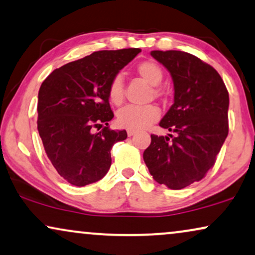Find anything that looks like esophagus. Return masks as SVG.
<instances>
[{"label":"esophagus","instance_id":"esophagus-1","mask_svg":"<svg viewBox=\"0 0 255 255\" xmlns=\"http://www.w3.org/2000/svg\"><path fill=\"white\" fill-rule=\"evenodd\" d=\"M135 133H136V131H135V130H129V129L127 130L128 136H133V135H135Z\"/></svg>","mask_w":255,"mask_h":255}]
</instances>
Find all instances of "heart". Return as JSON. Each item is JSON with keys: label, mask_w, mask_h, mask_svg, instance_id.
Listing matches in <instances>:
<instances>
[{"label": "heart", "mask_w": 255, "mask_h": 255, "mask_svg": "<svg viewBox=\"0 0 255 255\" xmlns=\"http://www.w3.org/2000/svg\"><path fill=\"white\" fill-rule=\"evenodd\" d=\"M135 71L142 79H144L151 86H157L163 79V71L161 66L151 60H144L138 63ZM152 92L156 97L162 94L161 90L154 88ZM108 98L111 103L117 105L122 104L125 99L124 92V80L121 76H115L112 79L110 86H108ZM159 110L154 105H147V106H126L118 112L117 121L120 127L127 128L129 130H140L144 129L158 120Z\"/></svg>", "instance_id": "b5f03b06"}]
</instances>
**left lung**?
I'll use <instances>...</instances> for the list:
<instances>
[{"label": "left lung", "instance_id": "1", "mask_svg": "<svg viewBox=\"0 0 255 255\" xmlns=\"http://www.w3.org/2000/svg\"><path fill=\"white\" fill-rule=\"evenodd\" d=\"M171 74L174 104L159 122L172 134L151 135L143 152L152 178L179 190L201 181L213 167L229 134V92L211 65L183 51H151Z\"/></svg>", "mask_w": 255, "mask_h": 255}]
</instances>
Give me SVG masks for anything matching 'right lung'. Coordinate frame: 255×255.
Listing matches in <instances>:
<instances>
[{"instance_id":"right-lung-1","label":"right lung","mask_w":255,"mask_h":255,"mask_svg":"<svg viewBox=\"0 0 255 255\" xmlns=\"http://www.w3.org/2000/svg\"><path fill=\"white\" fill-rule=\"evenodd\" d=\"M140 49L97 51L56 69L38 92V128L47 157L57 172L76 186L98 182L110 170L111 149L127 138L112 130L114 114L108 86ZM107 126L99 133L93 128Z\"/></svg>"}]
</instances>
